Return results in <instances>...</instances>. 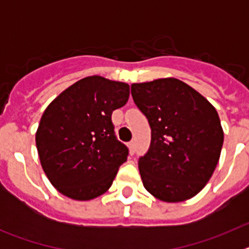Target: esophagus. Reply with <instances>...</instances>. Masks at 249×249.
I'll list each match as a JSON object with an SVG mask.
<instances>
[{"instance_id":"34e87169","label":"esophagus","mask_w":249,"mask_h":249,"mask_svg":"<svg viewBox=\"0 0 249 249\" xmlns=\"http://www.w3.org/2000/svg\"><path fill=\"white\" fill-rule=\"evenodd\" d=\"M128 148H129V152H131V155H133L136 151V142L135 141H131V142H128Z\"/></svg>"}]
</instances>
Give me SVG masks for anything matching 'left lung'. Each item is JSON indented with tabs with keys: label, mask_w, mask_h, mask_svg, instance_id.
I'll return each mask as SVG.
<instances>
[{
	"label": "left lung",
	"mask_w": 249,
	"mask_h": 249,
	"mask_svg": "<svg viewBox=\"0 0 249 249\" xmlns=\"http://www.w3.org/2000/svg\"><path fill=\"white\" fill-rule=\"evenodd\" d=\"M131 93L151 127L149 148L138 160L144 188L164 202L192 198L210 181L221 156L218 113L177 78L133 83Z\"/></svg>",
	"instance_id": "1"
}]
</instances>
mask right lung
Returning a JSON list of instances; mask_svg holds the SVG:
<instances>
[{
    "mask_svg": "<svg viewBox=\"0 0 249 249\" xmlns=\"http://www.w3.org/2000/svg\"><path fill=\"white\" fill-rule=\"evenodd\" d=\"M128 97L127 83L91 76L65 89L43 112L37 151L46 176L62 195L89 201L112 186L128 156L116 137L112 112Z\"/></svg>",
    "mask_w": 249,
    "mask_h": 249,
    "instance_id": "obj_1",
    "label": "right lung"
}]
</instances>
